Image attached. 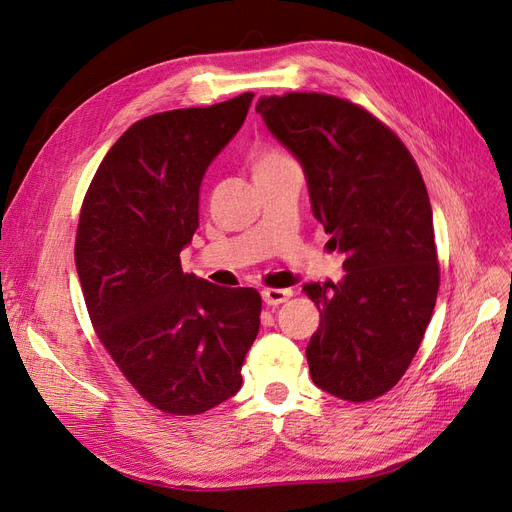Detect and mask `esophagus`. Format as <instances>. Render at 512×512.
Returning a JSON list of instances; mask_svg holds the SVG:
<instances>
[{"label":"esophagus","instance_id":"obj_1","mask_svg":"<svg viewBox=\"0 0 512 512\" xmlns=\"http://www.w3.org/2000/svg\"><path fill=\"white\" fill-rule=\"evenodd\" d=\"M292 297L290 288H265L262 290V299L267 305H280Z\"/></svg>","mask_w":512,"mask_h":512}]
</instances>
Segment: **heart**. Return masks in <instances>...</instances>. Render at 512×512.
<instances>
[{
  "label": "heart",
  "mask_w": 512,
  "mask_h": 512,
  "mask_svg": "<svg viewBox=\"0 0 512 512\" xmlns=\"http://www.w3.org/2000/svg\"><path fill=\"white\" fill-rule=\"evenodd\" d=\"M286 156L284 153H280V151H262L260 156L254 160V170H260V168H265V166H271V164H275V162H280V160H284Z\"/></svg>",
  "instance_id": "obj_1"
}]
</instances>
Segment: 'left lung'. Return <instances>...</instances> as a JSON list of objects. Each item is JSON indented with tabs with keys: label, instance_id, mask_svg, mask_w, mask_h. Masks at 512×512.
<instances>
[{
	"label": "left lung",
	"instance_id": "1",
	"mask_svg": "<svg viewBox=\"0 0 512 512\" xmlns=\"http://www.w3.org/2000/svg\"><path fill=\"white\" fill-rule=\"evenodd\" d=\"M256 113L299 160L314 218L346 256L342 282L303 288L320 309L309 374L339 399H376L406 374L438 297L421 170L395 132L348 100L262 96Z\"/></svg>",
	"mask_w": 512,
	"mask_h": 512
}]
</instances>
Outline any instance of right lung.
Returning a JSON list of instances; mask_svg holds the SVG:
<instances>
[{
    "label": "right lung",
    "mask_w": 512,
    "mask_h": 512,
    "mask_svg": "<svg viewBox=\"0 0 512 512\" xmlns=\"http://www.w3.org/2000/svg\"><path fill=\"white\" fill-rule=\"evenodd\" d=\"M254 94L136 121L106 153L83 200L74 262L91 324L151 406L200 414L241 389L260 294L181 271L209 164Z\"/></svg>",
    "instance_id": "obj_1"
}]
</instances>
